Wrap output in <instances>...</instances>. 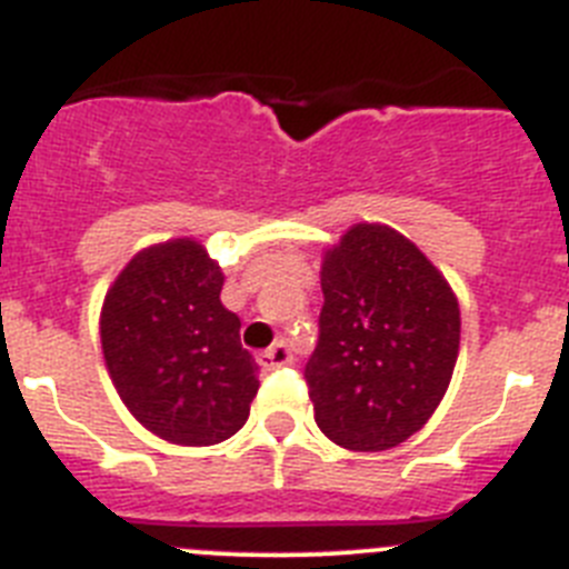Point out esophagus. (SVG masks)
<instances>
[{"mask_svg": "<svg viewBox=\"0 0 569 569\" xmlns=\"http://www.w3.org/2000/svg\"><path fill=\"white\" fill-rule=\"evenodd\" d=\"M290 361H293V353H290L288 341H276V345L270 347V350L259 353V365L264 367V370H273V367L290 365Z\"/></svg>", "mask_w": 569, "mask_h": 569, "instance_id": "1", "label": "esophagus"}]
</instances>
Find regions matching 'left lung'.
I'll return each instance as SVG.
<instances>
[{
  "instance_id": "1",
  "label": "left lung",
  "mask_w": 569,
  "mask_h": 569,
  "mask_svg": "<svg viewBox=\"0 0 569 569\" xmlns=\"http://www.w3.org/2000/svg\"><path fill=\"white\" fill-rule=\"evenodd\" d=\"M319 345L305 367L316 425L333 445L379 453L419 433L459 359L453 288L390 224L359 222L321 259Z\"/></svg>"
}]
</instances>
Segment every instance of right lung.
Here are the masks:
<instances>
[{"instance_id": "obj_1", "label": "right lung", "mask_w": 569, "mask_h": 569, "mask_svg": "<svg viewBox=\"0 0 569 569\" xmlns=\"http://www.w3.org/2000/svg\"><path fill=\"white\" fill-rule=\"evenodd\" d=\"M224 273L202 241L139 250L104 293L99 336L116 393L159 439L208 447L239 433L259 390Z\"/></svg>"}]
</instances>
